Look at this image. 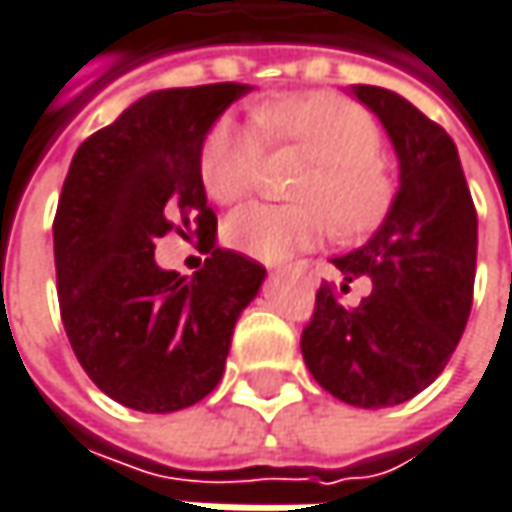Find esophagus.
Segmentation results:
<instances>
[{
  "mask_svg": "<svg viewBox=\"0 0 512 512\" xmlns=\"http://www.w3.org/2000/svg\"><path fill=\"white\" fill-rule=\"evenodd\" d=\"M304 269H307V266H304V263H299V266H293V272H296V275H302Z\"/></svg>",
  "mask_w": 512,
  "mask_h": 512,
  "instance_id": "1",
  "label": "esophagus"
}]
</instances>
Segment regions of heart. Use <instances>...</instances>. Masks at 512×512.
<instances>
[{
  "label": "heart",
  "instance_id": "1",
  "mask_svg": "<svg viewBox=\"0 0 512 512\" xmlns=\"http://www.w3.org/2000/svg\"><path fill=\"white\" fill-rule=\"evenodd\" d=\"M257 119L269 137L296 143L316 161L299 187L302 205H249L225 222V240L237 252L281 260L319 243L331 219L346 237L384 219L393 187L378 163L381 128L360 105L334 93H302L260 108ZM260 161L263 131L257 125L216 119L202 143V184L216 202L234 205L255 190Z\"/></svg>",
  "mask_w": 512,
  "mask_h": 512
}]
</instances>
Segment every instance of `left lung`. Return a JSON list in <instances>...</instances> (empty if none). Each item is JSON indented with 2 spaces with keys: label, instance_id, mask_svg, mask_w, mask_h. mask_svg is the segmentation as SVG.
I'll return each instance as SVG.
<instances>
[{
  "label": "left lung",
  "instance_id": "8db88e82",
  "mask_svg": "<svg viewBox=\"0 0 512 512\" xmlns=\"http://www.w3.org/2000/svg\"><path fill=\"white\" fill-rule=\"evenodd\" d=\"M354 99L381 119L398 158V193L381 228L334 257L340 290L366 275L357 307L322 284L302 354L322 390L354 407H393L422 393L454 354L475 287L478 216L454 140L404 96L354 84Z\"/></svg>",
  "mask_w": 512,
  "mask_h": 512
}]
</instances>
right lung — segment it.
Instances as JSON below:
<instances>
[{
    "label": "right lung",
    "instance_id": "right-lung-1",
    "mask_svg": "<svg viewBox=\"0 0 512 512\" xmlns=\"http://www.w3.org/2000/svg\"><path fill=\"white\" fill-rule=\"evenodd\" d=\"M249 84L155 90L90 134L70 163L55 213L61 319L90 381L140 413L184 410L222 381L231 334L266 278L214 246L193 279L154 263L172 227L213 245L199 158L210 125Z\"/></svg>",
    "mask_w": 512,
    "mask_h": 512
}]
</instances>
